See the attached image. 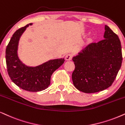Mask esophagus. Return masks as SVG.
<instances>
[{
    "label": "esophagus",
    "mask_w": 125,
    "mask_h": 125,
    "mask_svg": "<svg viewBox=\"0 0 125 125\" xmlns=\"http://www.w3.org/2000/svg\"><path fill=\"white\" fill-rule=\"evenodd\" d=\"M72 57H73V54H71V53H69V54L66 55L65 59H66V60L69 61V60H72Z\"/></svg>",
    "instance_id": "1"
}]
</instances>
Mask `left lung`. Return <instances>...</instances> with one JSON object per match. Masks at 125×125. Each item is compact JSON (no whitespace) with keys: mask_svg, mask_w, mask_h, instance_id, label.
<instances>
[{"mask_svg":"<svg viewBox=\"0 0 125 125\" xmlns=\"http://www.w3.org/2000/svg\"><path fill=\"white\" fill-rule=\"evenodd\" d=\"M104 40L87 46L72 59L74 86L85 93H95L112 85L121 68L122 48L118 35L105 25Z\"/></svg>","mask_w":125,"mask_h":125,"instance_id":"obj_1","label":"left lung"}]
</instances>
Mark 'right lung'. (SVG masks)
Wrapping results in <instances>:
<instances>
[{
	"label": "right lung",
	"mask_w": 125,
	"mask_h": 125,
	"mask_svg": "<svg viewBox=\"0 0 125 125\" xmlns=\"http://www.w3.org/2000/svg\"><path fill=\"white\" fill-rule=\"evenodd\" d=\"M29 25L19 29L12 35L6 50V65L11 80L18 87L27 91L38 92L48 88L52 74L62 65L65 60H51L35 67L23 64L18 56V46L21 36Z\"/></svg>",
	"instance_id": "obj_1"
}]
</instances>
